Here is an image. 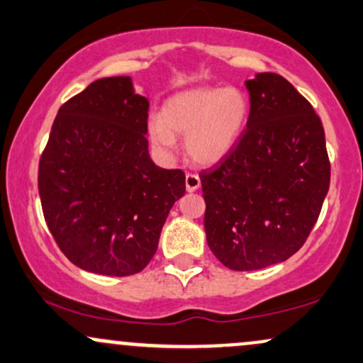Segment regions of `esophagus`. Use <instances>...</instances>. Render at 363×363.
Segmentation results:
<instances>
[{
	"label": "esophagus",
	"instance_id": "34e87169",
	"mask_svg": "<svg viewBox=\"0 0 363 363\" xmlns=\"http://www.w3.org/2000/svg\"><path fill=\"white\" fill-rule=\"evenodd\" d=\"M199 186H201V181H199V177L196 176V174H187V176H186V189L189 191V193H194L196 189H199Z\"/></svg>",
	"mask_w": 363,
	"mask_h": 363
}]
</instances>
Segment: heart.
Masks as SVG:
<instances>
[{
  "label": "heart",
  "instance_id": "b5f03b06",
  "mask_svg": "<svg viewBox=\"0 0 363 363\" xmlns=\"http://www.w3.org/2000/svg\"><path fill=\"white\" fill-rule=\"evenodd\" d=\"M247 114V95L235 86L187 90L164 104L162 119H150V140L162 153L172 155L177 143L174 133L186 135L189 157L201 165H213L235 147Z\"/></svg>",
  "mask_w": 363,
  "mask_h": 363
}]
</instances>
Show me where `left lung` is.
<instances>
[{"instance_id": "obj_1", "label": "left lung", "mask_w": 363, "mask_h": 363, "mask_svg": "<svg viewBox=\"0 0 363 363\" xmlns=\"http://www.w3.org/2000/svg\"><path fill=\"white\" fill-rule=\"evenodd\" d=\"M247 126L213 169L203 170L206 242L216 259L252 272L294 256L318 222L331 165L323 123L290 82H245Z\"/></svg>"}]
</instances>
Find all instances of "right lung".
Masks as SVG:
<instances>
[{"instance_id": "add662e5", "label": "right lung", "mask_w": 363, "mask_h": 363, "mask_svg": "<svg viewBox=\"0 0 363 363\" xmlns=\"http://www.w3.org/2000/svg\"><path fill=\"white\" fill-rule=\"evenodd\" d=\"M147 97L129 77L90 83L62 104L39 164L45 223L65 256L106 277L140 273L157 252L182 170L148 153Z\"/></svg>"}]
</instances>
